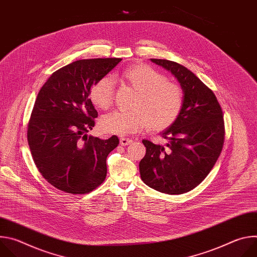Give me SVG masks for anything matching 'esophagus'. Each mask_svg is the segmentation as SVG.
Wrapping results in <instances>:
<instances>
[{"mask_svg": "<svg viewBox=\"0 0 257 257\" xmlns=\"http://www.w3.org/2000/svg\"><path fill=\"white\" fill-rule=\"evenodd\" d=\"M132 142H133V140H132L131 138L123 137V138L120 139V143H121L123 146H126V145H128V144H130V143H132Z\"/></svg>", "mask_w": 257, "mask_h": 257, "instance_id": "1", "label": "esophagus"}]
</instances>
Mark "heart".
Wrapping results in <instances>:
<instances>
[{"label": "heart", "instance_id": "heart-1", "mask_svg": "<svg viewBox=\"0 0 257 257\" xmlns=\"http://www.w3.org/2000/svg\"><path fill=\"white\" fill-rule=\"evenodd\" d=\"M121 78L135 90L131 111H115L99 120L102 132L116 135H127L138 132L145 127L154 132L163 131L172 126L184 106V92L161 72L148 65H133L121 73ZM92 103L107 109L114 102V80L104 76L99 78L90 89Z\"/></svg>", "mask_w": 257, "mask_h": 257}]
</instances>
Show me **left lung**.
Returning <instances> with one entry per match:
<instances>
[{
	"instance_id": "obj_1",
	"label": "left lung",
	"mask_w": 257,
	"mask_h": 257,
	"mask_svg": "<svg viewBox=\"0 0 257 257\" xmlns=\"http://www.w3.org/2000/svg\"><path fill=\"white\" fill-rule=\"evenodd\" d=\"M170 71L184 92V106L176 122L161 133L168 149L142 140L146 154L139 163L142 181L167 194H183L205 179L223 150L225 125L214 93L186 67L151 59Z\"/></svg>"
}]
</instances>
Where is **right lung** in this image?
<instances>
[{"mask_svg": "<svg viewBox=\"0 0 257 257\" xmlns=\"http://www.w3.org/2000/svg\"><path fill=\"white\" fill-rule=\"evenodd\" d=\"M121 60L73 62L54 72L35 99L27 129L29 149L43 177L61 191L89 193L105 179L106 158L119 139L86 135L97 117L88 95Z\"/></svg>", "mask_w": 257, "mask_h": 257, "instance_id": "obj_1", "label": "right lung"}]
</instances>
